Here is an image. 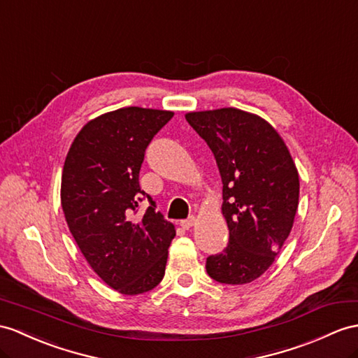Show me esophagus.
<instances>
[{
  "mask_svg": "<svg viewBox=\"0 0 358 358\" xmlns=\"http://www.w3.org/2000/svg\"><path fill=\"white\" fill-rule=\"evenodd\" d=\"M196 223V217L194 215H189L188 219H185V220H180V226L184 229H189L191 226H193Z\"/></svg>",
  "mask_w": 358,
  "mask_h": 358,
  "instance_id": "34e87169",
  "label": "esophagus"
}]
</instances>
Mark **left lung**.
<instances>
[{"mask_svg": "<svg viewBox=\"0 0 358 358\" xmlns=\"http://www.w3.org/2000/svg\"><path fill=\"white\" fill-rule=\"evenodd\" d=\"M185 118L214 153L229 229L228 246L206 258V272L222 284L252 282L272 266L292 231L298 170L282 138L254 113L223 108Z\"/></svg>", "mask_w": 358, "mask_h": 358, "instance_id": "8db88e82", "label": "left lung"}]
</instances>
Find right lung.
I'll return each mask as SVG.
<instances>
[{
	"label": "right lung",
	"mask_w": 358,
	"mask_h": 358,
	"mask_svg": "<svg viewBox=\"0 0 358 358\" xmlns=\"http://www.w3.org/2000/svg\"><path fill=\"white\" fill-rule=\"evenodd\" d=\"M173 115L136 106L104 113L78 132L65 159L60 200L68 228L94 272L123 294L162 281L176 235L139 187L147 145ZM144 198L150 206L136 216Z\"/></svg>",
	"instance_id": "1"
}]
</instances>
